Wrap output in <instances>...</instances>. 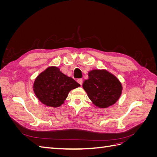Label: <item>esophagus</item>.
I'll use <instances>...</instances> for the list:
<instances>
[{"label":"esophagus","instance_id":"1","mask_svg":"<svg viewBox=\"0 0 157 157\" xmlns=\"http://www.w3.org/2000/svg\"><path fill=\"white\" fill-rule=\"evenodd\" d=\"M77 82H78L80 85H82V82H83V80H82V78H78V79H77Z\"/></svg>","mask_w":157,"mask_h":157}]
</instances>
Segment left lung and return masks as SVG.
Here are the masks:
<instances>
[{"mask_svg": "<svg viewBox=\"0 0 157 157\" xmlns=\"http://www.w3.org/2000/svg\"><path fill=\"white\" fill-rule=\"evenodd\" d=\"M82 87L90 100L99 108H107L120 98L122 84L115 75L105 69H93L88 72Z\"/></svg>", "mask_w": 157, "mask_h": 157, "instance_id": "1", "label": "left lung"}]
</instances>
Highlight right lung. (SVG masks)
I'll use <instances>...</instances> for the list:
<instances>
[{
  "mask_svg": "<svg viewBox=\"0 0 157 157\" xmlns=\"http://www.w3.org/2000/svg\"><path fill=\"white\" fill-rule=\"evenodd\" d=\"M80 86L58 67L51 66L37 76L33 84V91L41 103L58 107L64 103L71 90Z\"/></svg>",
  "mask_w": 157,
  "mask_h": 157,
  "instance_id": "obj_1",
  "label": "right lung"
}]
</instances>
